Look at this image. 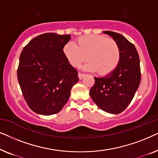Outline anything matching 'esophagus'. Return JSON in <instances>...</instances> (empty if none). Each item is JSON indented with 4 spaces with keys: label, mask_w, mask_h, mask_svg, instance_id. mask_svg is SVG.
<instances>
[{
    "label": "esophagus",
    "mask_w": 158,
    "mask_h": 158,
    "mask_svg": "<svg viewBox=\"0 0 158 158\" xmlns=\"http://www.w3.org/2000/svg\"><path fill=\"white\" fill-rule=\"evenodd\" d=\"M78 77H79V79L80 80H81L82 78H83V77H84V75H85V74H84V73H78Z\"/></svg>",
    "instance_id": "esophagus-1"
}]
</instances>
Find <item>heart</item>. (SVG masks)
<instances>
[{"label":"heart","instance_id":"b5f03b06","mask_svg":"<svg viewBox=\"0 0 158 158\" xmlns=\"http://www.w3.org/2000/svg\"><path fill=\"white\" fill-rule=\"evenodd\" d=\"M77 45L69 42L63 47V54L68 62L75 68H79L87 59L84 68L88 71H98L101 75L113 72L121 59V52L117 42L103 35L81 36Z\"/></svg>","mask_w":158,"mask_h":158}]
</instances>
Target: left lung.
<instances>
[{"label":"left lung","instance_id":"8db88e82","mask_svg":"<svg viewBox=\"0 0 158 158\" xmlns=\"http://www.w3.org/2000/svg\"><path fill=\"white\" fill-rule=\"evenodd\" d=\"M109 34L117 42L121 59L117 68L103 77H94L90 96L101 110L119 114L126 109L135 96L141 80L139 55L135 45L122 34L111 31Z\"/></svg>","mask_w":158,"mask_h":158}]
</instances>
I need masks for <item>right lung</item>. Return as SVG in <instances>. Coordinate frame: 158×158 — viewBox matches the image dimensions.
<instances>
[{
  "mask_svg": "<svg viewBox=\"0 0 158 158\" xmlns=\"http://www.w3.org/2000/svg\"><path fill=\"white\" fill-rule=\"evenodd\" d=\"M70 40V34H43L21 52L17 77L24 100L36 114L48 116L60 112L79 81L77 71L63 54Z\"/></svg>",
  "mask_w": 158,
  "mask_h": 158,
  "instance_id": "right-lung-1",
  "label": "right lung"
}]
</instances>
